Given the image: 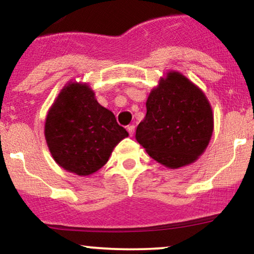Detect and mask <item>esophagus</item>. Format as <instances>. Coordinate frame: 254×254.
<instances>
[{
  "label": "esophagus",
  "instance_id": "1",
  "mask_svg": "<svg viewBox=\"0 0 254 254\" xmlns=\"http://www.w3.org/2000/svg\"><path fill=\"white\" fill-rule=\"evenodd\" d=\"M127 130L128 133H129V135L132 136L134 134V130H135V126H134V125H129V126H127Z\"/></svg>",
  "mask_w": 254,
  "mask_h": 254
}]
</instances>
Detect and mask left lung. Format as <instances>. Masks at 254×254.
<instances>
[{
	"label": "left lung",
	"instance_id": "obj_1",
	"mask_svg": "<svg viewBox=\"0 0 254 254\" xmlns=\"http://www.w3.org/2000/svg\"><path fill=\"white\" fill-rule=\"evenodd\" d=\"M135 139L158 163L178 169L198 159L209 144L214 115L204 92L178 71L159 79L146 101Z\"/></svg>",
	"mask_w": 254,
	"mask_h": 254
}]
</instances>
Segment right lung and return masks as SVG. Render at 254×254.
I'll return each instance as SVG.
<instances>
[{"label": "right lung", "mask_w": 254, "mask_h": 254, "mask_svg": "<svg viewBox=\"0 0 254 254\" xmlns=\"http://www.w3.org/2000/svg\"><path fill=\"white\" fill-rule=\"evenodd\" d=\"M128 132L115 115L97 102L86 83L70 82L62 89L45 121V139L55 162L78 176L96 172Z\"/></svg>", "instance_id": "obj_1"}]
</instances>
